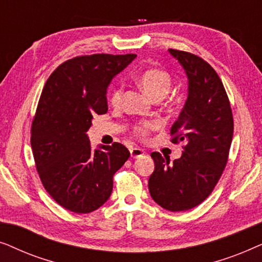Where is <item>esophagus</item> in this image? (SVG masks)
I'll use <instances>...</instances> for the list:
<instances>
[{"instance_id": "esophagus-1", "label": "esophagus", "mask_w": 262, "mask_h": 262, "mask_svg": "<svg viewBox=\"0 0 262 262\" xmlns=\"http://www.w3.org/2000/svg\"><path fill=\"white\" fill-rule=\"evenodd\" d=\"M130 154H131V157H134V159H138V157H141L144 155V150L139 149V148H132L130 150Z\"/></svg>"}]
</instances>
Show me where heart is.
<instances>
[{"mask_svg":"<svg viewBox=\"0 0 262 262\" xmlns=\"http://www.w3.org/2000/svg\"><path fill=\"white\" fill-rule=\"evenodd\" d=\"M137 83L146 95L154 100H161L169 93L173 78L170 74L160 68H149L139 74ZM123 96V89L121 87L114 88L110 94V102L112 106H118L121 101ZM152 128V124L150 123H139L134 126V135L138 138H145L149 131Z\"/></svg>","mask_w":262,"mask_h":262,"instance_id":"heart-1","label":"heart"}]
</instances>
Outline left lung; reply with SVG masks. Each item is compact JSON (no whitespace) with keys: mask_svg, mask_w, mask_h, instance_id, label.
<instances>
[{"mask_svg":"<svg viewBox=\"0 0 262 262\" xmlns=\"http://www.w3.org/2000/svg\"><path fill=\"white\" fill-rule=\"evenodd\" d=\"M188 77V96L170 128L173 143L184 142L180 159L152 152L155 170L149 178L154 202L171 212L203 203L216 187L230 150L234 118L220 76L209 63L193 53L169 49Z\"/></svg>","mask_w":262,"mask_h":262,"instance_id":"1","label":"left lung"}]
</instances>
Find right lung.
<instances>
[{
  "label": "right lung",
  "instance_id": "right-lung-1",
  "mask_svg": "<svg viewBox=\"0 0 262 262\" xmlns=\"http://www.w3.org/2000/svg\"><path fill=\"white\" fill-rule=\"evenodd\" d=\"M134 53L78 56L60 64L46 81L31 127L35 167L46 192L64 209L89 213L108 200L113 175L130 157L120 143L93 151L87 131L93 117L108 110L112 78Z\"/></svg>",
  "mask_w": 262,
  "mask_h": 262
}]
</instances>
